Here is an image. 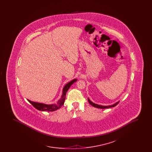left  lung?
Masks as SVG:
<instances>
[{
  "label": "left lung",
  "mask_w": 152,
  "mask_h": 152,
  "mask_svg": "<svg viewBox=\"0 0 152 152\" xmlns=\"http://www.w3.org/2000/svg\"><path fill=\"white\" fill-rule=\"evenodd\" d=\"M88 101L89 102V103L93 107H94L95 108H97L100 109H106V108H112V107H115V106H116L118 103L120 101H118L117 102H115V104H112V105H107V106H104V105H99V104H95L94 102H92V101L90 100V99H89V98H88Z\"/></svg>",
  "instance_id": "8db88e82"
}]
</instances>
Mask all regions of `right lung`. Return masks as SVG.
<instances>
[{
    "label": "right lung",
    "mask_w": 152,
    "mask_h": 152,
    "mask_svg": "<svg viewBox=\"0 0 152 152\" xmlns=\"http://www.w3.org/2000/svg\"><path fill=\"white\" fill-rule=\"evenodd\" d=\"M76 81H77V79L72 80L65 84V86L63 89V92H62L63 94H62L60 99L55 104H44V103L31 101L28 99H27V100L29 101V103H31L35 108L39 110L47 111V112H53V111L56 110H58V109L60 108L63 105L64 101H65V96H66V92L68 91L69 88L71 87L73 84L74 83H75Z\"/></svg>",
    "instance_id": "add662e5"
}]
</instances>
